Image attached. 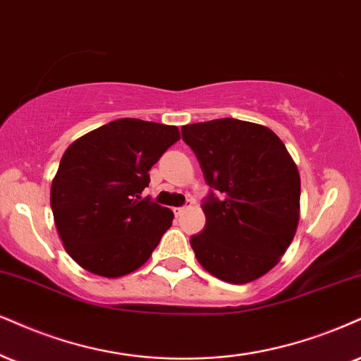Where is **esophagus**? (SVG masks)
<instances>
[{
    "label": "esophagus",
    "mask_w": 361,
    "mask_h": 361,
    "mask_svg": "<svg viewBox=\"0 0 361 361\" xmlns=\"http://www.w3.org/2000/svg\"><path fill=\"white\" fill-rule=\"evenodd\" d=\"M190 206H192V201H188V202H185V206H180V207L173 209V214L179 217V216L184 214V212L188 211V209H190Z\"/></svg>",
    "instance_id": "34e87169"
}]
</instances>
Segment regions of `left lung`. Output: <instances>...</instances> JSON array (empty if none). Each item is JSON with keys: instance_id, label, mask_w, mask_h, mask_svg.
Masks as SVG:
<instances>
[{"instance_id": "left-lung-1", "label": "left lung", "mask_w": 361, "mask_h": 361, "mask_svg": "<svg viewBox=\"0 0 361 361\" xmlns=\"http://www.w3.org/2000/svg\"><path fill=\"white\" fill-rule=\"evenodd\" d=\"M209 185L195 257L226 283L255 281L278 264L300 221L296 164L273 130L238 118L180 128Z\"/></svg>"}]
</instances>
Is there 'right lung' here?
<instances>
[{
    "label": "right lung",
    "mask_w": 361,
    "mask_h": 361,
    "mask_svg": "<svg viewBox=\"0 0 361 361\" xmlns=\"http://www.w3.org/2000/svg\"><path fill=\"white\" fill-rule=\"evenodd\" d=\"M179 139L176 126L118 118L65 150L50 202L66 252L83 269L118 278L149 259L173 212L140 194L150 169Z\"/></svg>",
    "instance_id": "obj_1"
}]
</instances>
